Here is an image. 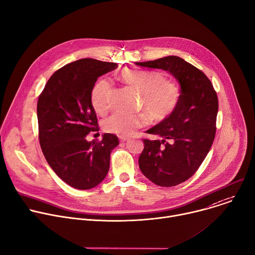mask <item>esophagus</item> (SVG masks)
<instances>
[{
	"mask_svg": "<svg viewBox=\"0 0 255 255\" xmlns=\"http://www.w3.org/2000/svg\"><path fill=\"white\" fill-rule=\"evenodd\" d=\"M119 139H120L121 142H125V141H127V140L129 139V138H128V137H125V136H120Z\"/></svg>",
	"mask_w": 255,
	"mask_h": 255,
	"instance_id": "1",
	"label": "esophagus"
}]
</instances>
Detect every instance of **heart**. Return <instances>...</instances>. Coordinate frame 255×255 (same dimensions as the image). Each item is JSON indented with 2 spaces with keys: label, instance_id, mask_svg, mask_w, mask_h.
Returning a JSON list of instances; mask_svg holds the SVG:
<instances>
[{
  "label": "heart",
  "instance_id": "heart-1",
  "mask_svg": "<svg viewBox=\"0 0 255 255\" xmlns=\"http://www.w3.org/2000/svg\"><path fill=\"white\" fill-rule=\"evenodd\" d=\"M119 77L122 82L141 95V109L151 121H163L176 110L180 101V90L161 73L124 69ZM112 95L113 87L109 81L101 80L96 84L91 92V104L98 114H104L110 108ZM145 122V116L116 113L104 121V127L111 133L128 136Z\"/></svg>",
  "mask_w": 255,
  "mask_h": 255
}]
</instances>
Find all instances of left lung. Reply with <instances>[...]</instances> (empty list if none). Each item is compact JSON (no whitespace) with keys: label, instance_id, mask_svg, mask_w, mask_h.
<instances>
[{"label":"left lung","instance_id":"1","mask_svg":"<svg viewBox=\"0 0 255 255\" xmlns=\"http://www.w3.org/2000/svg\"><path fill=\"white\" fill-rule=\"evenodd\" d=\"M135 65L167 71L179 82L176 110L145 131L155 139H143L144 148L138 158L140 171L152 183L161 187L176 186L197 171L211 149L219 110L217 94L206 75L180 57Z\"/></svg>","mask_w":255,"mask_h":255}]
</instances>
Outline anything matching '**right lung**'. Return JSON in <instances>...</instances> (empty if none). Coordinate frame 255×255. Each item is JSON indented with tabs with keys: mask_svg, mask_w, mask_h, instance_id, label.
<instances>
[{
	"mask_svg": "<svg viewBox=\"0 0 255 255\" xmlns=\"http://www.w3.org/2000/svg\"><path fill=\"white\" fill-rule=\"evenodd\" d=\"M118 64L81 59L65 65L45 84L37 101L39 143L53 171L71 187L91 189L104 181L110 155L119 144L115 134L105 133L102 141H87L97 131L98 118L91 92L98 78Z\"/></svg>",
	"mask_w": 255,
	"mask_h": 255,
	"instance_id": "add662e5",
	"label": "right lung"
}]
</instances>
